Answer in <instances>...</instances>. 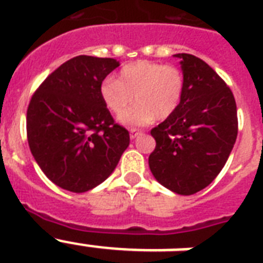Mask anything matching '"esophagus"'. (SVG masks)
<instances>
[{"instance_id":"1","label":"esophagus","mask_w":263,"mask_h":263,"mask_svg":"<svg viewBox=\"0 0 263 263\" xmlns=\"http://www.w3.org/2000/svg\"><path fill=\"white\" fill-rule=\"evenodd\" d=\"M142 134H143V131H142V129H136V128H132L131 131H129L131 139H135V138H138V136L142 135Z\"/></svg>"}]
</instances>
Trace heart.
<instances>
[{
    "label": "heart",
    "mask_w": 263,
    "mask_h": 263,
    "mask_svg": "<svg viewBox=\"0 0 263 263\" xmlns=\"http://www.w3.org/2000/svg\"><path fill=\"white\" fill-rule=\"evenodd\" d=\"M184 92V75L171 64L139 60L121 68L117 79H105L99 87L101 101L111 115L120 116L135 99L137 103L120 117L127 127L146 125L171 117Z\"/></svg>",
    "instance_id": "obj_1"
}]
</instances>
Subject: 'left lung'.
Listing matches in <instances>:
<instances>
[{
    "label": "left lung",
    "mask_w": 263,
    "mask_h": 263,
    "mask_svg": "<svg viewBox=\"0 0 263 263\" xmlns=\"http://www.w3.org/2000/svg\"><path fill=\"white\" fill-rule=\"evenodd\" d=\"M184 92L171 117L150 131L156 148L148 166L158 181L180 195L203 190L224 168L237 136L232 90L203 60L180 53Z\"/></svg>",
    "instance_id": "1"
}]
</instances>
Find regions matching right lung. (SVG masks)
Segmentation results:
<instances>
[{
  "label": "right lung",
  "mask_w": 263,
  "mask_h": 263,
  "mask_svg": "<svg viewBox=\"0 0 263 263\" xmlns=\"http://www.w3.org/2000/svg\"><path fill=\"white\" fill-rule=\"evenodd\" d=\"M115 59L78 55L51 72L31 97L27 139L39 168L59 187L86 192L106 180L129 144V132L101 101Z\"/></svg>",
  "instance_id": "obj_1"
}]
</instances>
